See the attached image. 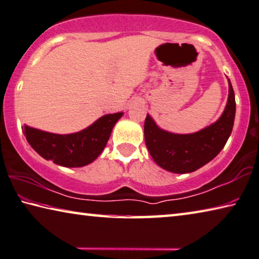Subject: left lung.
<instances>
[{"instance_id":"obj_1","label":"left lung","mask_w":259,"mask_h":259,"mask_svg":"<svg viewBox=\"0 0 259 259\" xmlns=\"http://www.w3.org/2000/svg\"><path fill=\"white\" fill-rule=\"evenodd\" d=\"M235 118V95L228 79V99L217 121L192 134H177L162 130L147 114L145 141L152 159L173 173H190L217 156L232 133Z\"/></svg>"}]
</instances>
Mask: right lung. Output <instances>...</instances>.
<instances>
[{
  "mask_svg": "<svg viewBox=\"0 0 259 259\" xmlns=\"http://www.w3.org/2000/svg\"><path fill=\"white\" fill-rule=\"evenodd\" d=\"M124 112L104 114L80 132L55 134L24 125L27 142L41 157L65 167H81L99 157Z\"/></svg>",
  "mask_w": 259,
  "mask_h": 259,
  "instance_id": "add662e5",
  "label": "right lung"
}]
</instances>
